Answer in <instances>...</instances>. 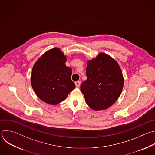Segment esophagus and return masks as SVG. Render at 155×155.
Instances as JSON below:
<instances>
[{"instance_id":"34e87169","label":"esophagus","mask_w":155,"mask_h":155,"mask_svg":"<svg viewBox=\"0 0 155 155\" xmlns=\"http://www.w3.org/2000/svg\"><path fill=\"white\" fill-rule=\"evenodd\" d=\"M75 86H76V87H78L80 86V81H76V82L75 83Z\"/></svg>"}]
</instances>
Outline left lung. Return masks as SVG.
<instances>
[{
    "mask_svg": "<svg viewBox=\"0 0 155 155\" xmlns=\"http://www.w3.org/2000/svg\"><path fill=\"white\" fill-rule=\"evenodd\" d=\"M87 79L80 86L87 105L94 111L109 108L117 101L124 79L118 63L111 56L99 53L87 62Z\"/></svg>",
    "mask_w": 155,
    "mask_h": 155,
    "instance_id": "1",
    "label": "left lung"
}]
</instances>
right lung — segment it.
Masks as SVG:
<instances>
[{"mask_svg":"<svg viewBox=\"0 0 155 155\" xmlns=\"http://www.w3.org/2000/svg\"><path fill=\"white\" fill-rule=\"evenodd\" d=\"M67 57L59 48L50 49L34 64L31 84L36 95L47 104L57 105L75 88L72 69L65 64Z\"/></svg>","mask_w":155,"mask_h":155,"instance_id":"right-lung-1","label":"right lung"}]
</instances>
